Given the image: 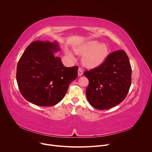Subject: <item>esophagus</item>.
<instances>
[{
  "instance_id": "obj_1",
  "label": "esophagus",
  "mask_w": 152,
  "mask_h": 152,
  "mask_svg": "<svg viewBox=\"0 0 152 152\" xmlns=\"http://www.w3.org/2000/svg\"><path fill=\"white\" fill-rule=\"evenodd\" d=\"M83 70L81 68H79V69H78V73H77L78 76H82V74H83Z\"/></svg>"
}]
</instances>
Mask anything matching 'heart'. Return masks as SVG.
<instances>
[{"label": "heart", "instance_id": "heart-1", "mask_svg": "<svg viewBox=\"0 0 152 152\" xmlns=\"http://www.w3.org/2000/svg\"><path fill=\"white\" fill-rule=\"evenodd\" d=\"M75 52L79 55L83 54L82 62L89 69L99 67L105 61L109 55V48L105 43H99L97 41L91 40L74 48ZM67 53L73 57L69 52Z\"/></svg>", "mask_w": 152, "mask_h": 152}]
</instances>
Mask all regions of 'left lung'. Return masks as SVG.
I'll use <instances>...</instances> for the list:
<instances>
[{
  "instance_id": "left-lung-1",
  "label": "left lung",
  "mask_w": 152,
  "mask_h": 152,
  "mask_svg": "<svg viewBox=\"0 0 152 152\" xmlns=\"http://www.w3.org/2000/svg\"><path fill=\"white\" fill-rule=\"evenodd\" d=\"M89 80L86 95L90 104L103 110L120 103L131 85L132 69L126 52L117 50L107 56L99 67L85 71Z\"/></svg>"
}]
</instances>
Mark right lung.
Listing matches in <instances>:
<instances>
[{
  "mask_svg": "<svg viewBox=\"0 0 152 152\" xmlns=\"http://www.w3.org/2000/svg\"><path fill=\"white\" fill-rule=\"evenodd\" d=\"M59 50L56 41H35L21 55L16 79L21 95L28 102L41 106H54L77 78L78 67H64L61 58L54 55Z\"/></svg>",
  "mask_w": 152,
  "mask_h": 152,
  "instance_id": "obj_1",
  "label": "right lung"
}]
</instances>
